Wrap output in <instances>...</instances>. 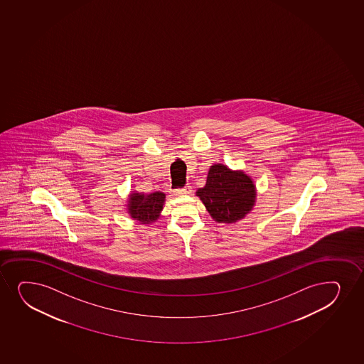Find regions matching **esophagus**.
Instances as JSON below:
<instances>
[{
	"mask_svg": "<svg viewBox=\"0 0 364 364\" xmlns=\"http://www.w3.org/2000/svg\"><path fill=\"white\" fill-rule=\"evenodd\" d=\"M191 192H192V187L191 186H184L183 188L175 189V194H180V196L189 194Z\"/></svg>",
	"mask_w": 364,
	"mask_h": 364,
	"instance_id": "esophagus-1",
	"label": "esophagus"
}]
</instances>
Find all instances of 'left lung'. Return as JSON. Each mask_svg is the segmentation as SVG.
<instances>
[{
    "label": "left lung",
    "mask_w": 364,
    "mask_h": 364,
    "mask_svg": "<svg viewBox=\"0 0 364 364\" xmlns=\"http://www.w3.org/2000/svg\"><path fill=\"white\" fill-rule=\"evenodd\" d=\"M197 196L215 221L233 223L252 209L256 191L249 176L216 164L210 167L206 184Z\"/></svg>",
    "instance_id": "8db88e82"
}]
</instances>
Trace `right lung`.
<instances>
[{"label": "right lung", "instance_id": "right-lung-1", "mask_svg": "<svg viewBox=\"0 0 364 364\" xmlns=\"http://www.w3.org/2000/svg\"><path fill=\"white\" fill-rule=\"evenodd\" d=\"M165 194L155 192L151 194H141L132 193L129 204V213L131 216L143 223H151L159 218V213L163 210Z\"/></svg>", "mask_w": 364, "mask_h": 364}]
</instances>
